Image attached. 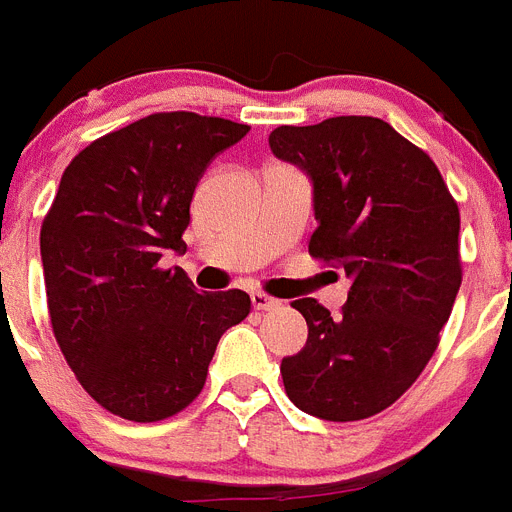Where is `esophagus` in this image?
<instances>
[{
    "mask_svg": "<svg viewBox=\"0 0 512 512\" xmlns=\"http://www.w3.org/2000/svg\"><path fill=\"white\" fill-rule=\"evenodd\" d=\"M278 305H281V302L268 297L265 292H252V307H255V310H276Z\"/></svg>",
    "mask_w": 512,
    "mask_h": 512,
    "instance_id": "obj_1",
    "label": "esophagus"
}]
</instances>
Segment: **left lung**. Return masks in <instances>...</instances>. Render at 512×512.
Instances as JSON below:
<instances>
[{"mask_svg": "<svg viewBox=\"0 0 512 512\" xmlns=\"http://www.w3.org/2000/svg\"><path fill=\"white\" fill-rule=\"evenodd\" d=\"M278 160L313 181L318 228L310 255L350 278L339 318L294 299L307 344L281 360L289 400L323 421H363L421 376L463 281L460 210L423 149L389 123L342 115L278 126Z\"/></svg>", "mask_w": 512, "mask_h": 512, "instance_id": "obj_1", "label": "left lung"}]
</instances>
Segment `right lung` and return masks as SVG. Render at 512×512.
Masks as SVG:
<instances>
[{"instance_id":"obj_1","label":"right lung","mask_w":512,"mask_h":512,"mask_svg":"<svg viewBox=\"0 0 512 512\" xmlns=\"http://www.w3.org/2000/svg\"><path fill=\"white\" fill-rule=\"evenodd\" d=\"M249 126L155 112L81 149L41 223L54 339L91 400L155 423L197 400L223 331L242 323V289L197 294L162 255L181 239L199 178Z\"/></svg>"}]
</instances>
